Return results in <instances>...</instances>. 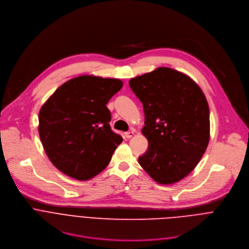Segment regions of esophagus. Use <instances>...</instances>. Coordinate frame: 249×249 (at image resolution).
<instances>
[{
	"label": "esophagus",
	"mask_w": 249,
	"mask_h": 249,
	"mask_svg": "<svg viewBox=\"0 0 249 249\" xmlns=\"http://www.w3.org/2000/svg\"><path fill=\"white\" fill-rule=\"evenodd\" d=\"M133 135H134V132H133V131H130V132H126V133H125V137H126L127 139H130Z\"/></svg>",
	"instance_id": "obj_1"
}]
</instances>
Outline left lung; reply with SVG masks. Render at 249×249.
Segmentation results:
<instances>
[{"label":"left lung","mask_w":249,"mask_h":249,"mask_svg":"<svg viewBox=\"0 0 249 249\" xmlns=\"http://www.w3.org/2000/svg\"><path fill=\"white\" fill-rule=\"evenodd\" d=\"M143 103L149 141L139 163L157 182L170 184L189 174L204 155L210 138L207 99L186 75L159 68L129 82Z\"/></svg>","instance_id":"obj_1"}]
</instances>
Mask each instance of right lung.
I'll return each instance as SVG.
<instances>
[{
	"label": "right lung",
	"mask_w": 249,
	"mask_h": 249,
	"mask_svg": "<svg viewBox=\"0 0 249 249\" xmlns=\"http://www.w3.org/2000/svg\"><path fill=\"white\" fill-rule=\"evenodd\" d=\"M123 84L82 76L62 85L39 112V136L51 162L66 175L87 180L103 170L123 141L111 130L106 107Z\"/></svg>",
	"instance_id": "add662e5"
}]
</instances>
